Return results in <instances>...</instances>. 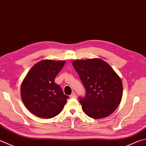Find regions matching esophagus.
<instances>
[{
  "label": "esophagus",
  "mask_w": 146,
  "mask_h": 146,
  "mask_svg": "<svg viewBox=\"0 0 146 146\" xmlns=\"http://www.w3.org/2000/svg\"><path fill=\"white\" fill-rule=\"evenodd\" d=\"M70 97L71 98H75L76 97V94H75V92H73V93L70 95Z\"/></svg>",
  "instance_id": "34e87169"
}]
</instances>
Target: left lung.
<instances>
[{
    "label": "left lung",
    "mask_w": 146,
    "mask_h": 146,
    "mask_svg": "<svg viewBox=\"0 0 146 146\" xmlns=\"http://www.w3.org/2000/svg\"><path fill=\"white\" fill-rule=\"evenodd\" d=\"M86 93L79 97L84 113L93 119L114 112L123 96V83L111 66L100 59L75 60L72 62Z\"/></svg>",
    "instance_id": "obj_1"
}]
</instances>
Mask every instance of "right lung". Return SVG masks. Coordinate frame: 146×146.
Wrapping results in <instances>:
<instances>
[{
  "label": "right lung",
  "instance_id": "obj_1",
  "mask_svg": "<svg viewBox=\"0 0 146 146\" xmlns=\"http://www.w3.org/2000/svg\"><path fill=\"white\" fill-rule=\"evenodd\" d=\"M65 61L43 60L32 68L21 85V97L27 109L38 117L50 119L62 110L69 96L55 83Z\"/></svg>",
  "mask_w": 146,
  "mask_h": 146
}]
</instances>
